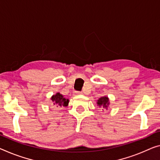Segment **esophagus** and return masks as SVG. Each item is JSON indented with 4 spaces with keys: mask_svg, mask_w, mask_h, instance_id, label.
Returning <instances> with one entry per match:
<instances>
[{
    "mask_svg": "<svg viewBox=\"0 0 160 160\" xmlns=\"http://www.w3.org/2000/svg\"><path fill=\"white\" fill-rule=\"evenodd\" d=\"M82 94V92H73V95L74 96H78V95H81Z\"/></svg>",
    "mask_w": 160,
    "mask_h": 160,
    "instance_id": "1",
    "label": "esophagus"
}]
</instances>
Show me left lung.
Here are the masks:
<instances>
[{
  "label": "left lung",
  "instance_id": "obj_1",
  "mask_svg": "<svg viewBox=\"0 0 160 160\" xmlns=\"http://www.w3.org/2000/svg\"><path fill=\"white\" fill-rule=\"evenodd\" d=\"M97 107H99V108H103V109H108V107H109L110 104V102H109V99L108 97H102L99 98V99L97 101Z\"/></svg>",
  "mask_w": 160,
  "mask_h": 160
}]
</instances>
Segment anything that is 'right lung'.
Segmentation results:
<instances>
[{
	"mask_svg": "<svg viewBox=\"0 0 160 160\" xmlns=\"http://www.w3.org/2000/svg\"><path fill=\"white\" fill-rule=\"evenodd\" d=\"M51 100L53 104L55 105L56 107H68V103H69V100L64 98L63 95L60 94L59 92L53 94L51 97Z\"/></svg>",
	"mask_w": 160,
	"mask_h": 160,
	"instance_id": "obj_1",
	"label": "right lung"
}]
</instances>
